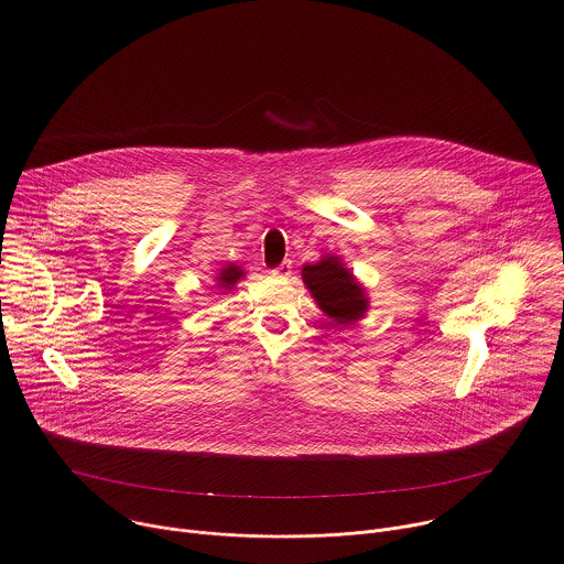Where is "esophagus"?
Masks as SVG:
<instances>
[{
  "instance_id": "obj_1",
  "label": "esophagus",
  "mask_w": 564,
  "mask_h": 564,
  "mask_svg": "<svg viewBox=\"0 0 564 564\" xmlns=\"http://www.w3.org/2000/svg\"><path fill=\"white\" fill-rule=\"evenodd\" d=\"M292 274V261H283L272 270V276H290Z\"/></svg>"
}]
</instances>
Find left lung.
Listing matches in <instances>:
<instances>
[{
    "mask_svg": "<svg viewBox=\"0 0 564 564\" xmlns=\"http://www.w3.org/2000/svg\"><path fill=\"white\" fill-rule=\"evenodd\" d=\"M303 281L321 310L338 325H349L367 312V296L354 274L334 257L303 268Z\"/></svg>",
    "mask_w": 564,
    "mask_h": 564,
    "instance_id": "8db88e82",
    "label": "left lung"
}]
</instances>
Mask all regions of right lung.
I'll return each mask as SVG.
<instances>
[{"instance_id": "add662e5", "label": "right lung", "mask_w": 564, "mask_h": 564, "mask_svg": "<svg viewBox=\"0 0 564 564\" xmlns=\"http://www.w3.org/2000/svg\"><path fill=\"white\" fill-rule=\"evenodd\" d=\"M243 276V270H239L237 265H228V268H224L221 272H219V276H217V281H219V285L221 288H230V285H235L239 279Z\"/></svg>"}]
</instances>
